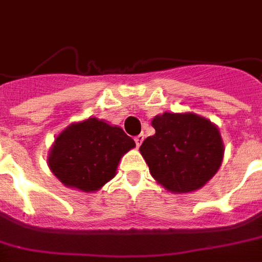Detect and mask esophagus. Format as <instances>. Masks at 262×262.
I'll list each match as a JSON object with an SVG mask.
<instances>
[{
	"mask_svg": "<svg viewBox=\"0 0 262 262\" xmlns=\"http://www.w3.org/2000/svg\"><path fill=\"white\" fill-rule=\"evenodd\" d=\"M143 140H144V135H139V136L135 137V141H136V146L140 147L141 143H143Z\"/></svg>",
	"mask_w": 262,
	"mask_h": 262,
	"instance_id": "1",
	"label": "esophagus"
}]
</instances>
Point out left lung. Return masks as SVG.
<instances>
[{"instance_id": "8db88e82", "label": "left lung", "mask_w": 262, "mask_h": 262, "mask_svg": "<svg viewBox=\"0 0 262 262\" xmlns=\"http://www.w3.org/2000/svg\"><path fill=\"white\" fill-rule=\"evenodd\" d=\"M154 136L140 146L151 176L170 193H191L212 179L224 161L218 126L194 112H164L152 118Z\"/></svg>"}]
</instances>
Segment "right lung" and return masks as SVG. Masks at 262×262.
<instances>
[{"label": "right lung", "mask_w": 262, "mask_h": 262, "mask_svg": "<svg viewBox=\"0 0 262 262\" xmlns=\"http://www.w3.org/2000/svg\"><path fill=\"white\" fill-rule=\"evenodd\" d=\"M135 147L122 127L92 116L73 122L58 135L47 164L63 186L94 193L116 175L121 158Z\"/></svg>", "instance_id": "1"}]
</instances>
